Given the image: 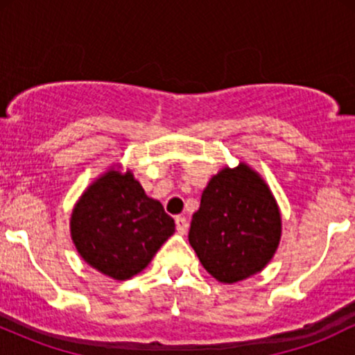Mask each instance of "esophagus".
I'll return each mask as SVG.
<instances>
[{
	"label": "esophagus",
	"instance_id": "obj_1",
	"mask_svg": "<svg viewBox=\"0 0 355 355\" xmlns=\"http://www.w3.org/2000/svg\"><path fill=\"white\" fill-rule=\"evenodd\" d=\"M175 225H177L178 234H185L187 229H189V220L185 217H175Z\"/></svg>",
	"mask_w": 355,
	"mask_h": 355
}]
</instances>
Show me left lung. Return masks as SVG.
<instances>
[{"instance_id":"left-lung-1","label":"left lung","mask_w":355,"mask_h":355,"mask_svg":"<svg viewBox=\"0 0 355 355\" xmlns=\"http://www.w3.org/2000/svg\"><path fill=\"white\" fill-rule=\"evenodd\" d=\"M280 232L282 220L270 189L240 164L211 177L191 217L189 242L211 277L234 284L270 262Z\"/></svg>"}]
</instances>
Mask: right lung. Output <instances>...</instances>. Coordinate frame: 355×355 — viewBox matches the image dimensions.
<instances>
[{"mask_svg":"<svg viewBox=\"0 0 355 355\" xmlns=\"http://www.w3.org/2000/svg\"><path fill=\"white\" fill-rule=\"evenodd\" d=\"M71 239L85 262L115 280L148 266L175 232L158 200L146 197L132 172L108 170L95 180L71 214Z\"/></svg>","mask_w":355,"mask_h":355,"instance_id":"right-lung-1","label":"right lung"}]
</instances>
